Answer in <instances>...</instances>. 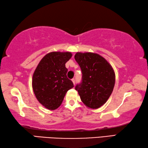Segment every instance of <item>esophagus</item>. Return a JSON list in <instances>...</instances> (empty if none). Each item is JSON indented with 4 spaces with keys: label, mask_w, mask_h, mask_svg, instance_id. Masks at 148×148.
Returning <instances> with one entry per match:
<instances>
[{
    "label": "esophagus",
    "mask_w": 148,
    "mask_h": 148,
    "mask_svg": "<svg viewBox=\"0 0 148 148\" xmlns=\"http://www.w3.org/2000/svg\"><path fill=\"white\" fill-rule=\"evenodd\" d=\"M72 82H73L74 85H75V79H72Z\"/></svg>",
    "instance_id": "esophagus-1"
}]
</instances>
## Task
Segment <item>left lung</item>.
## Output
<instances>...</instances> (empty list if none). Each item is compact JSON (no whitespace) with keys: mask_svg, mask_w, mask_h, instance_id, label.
<instances>
[{"mask_svg":"<svg viewBox=\"0 0 148 148\" xmlns=\"http://www.w3.org/2000/svg\"><path fill=\"white\" fill-rule=\"evenodd\" d=\"M82 72V79L75 89L81 100L90 109L106 103L113 90L115 74L111 65L98 53L77 52L74 56Z\"/></svg>","mask_w":148,"mask_h":148,"instance_id":"8db88e82","label":"left lung"}]
</instances>
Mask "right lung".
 Listing matches in <instances>:
<instances>
[{"instance_id":"right-lung-1","label":"right lung","mask_w":148,"mask_h":148,"mask_svg":"<svg viewBox=\"0 0 148 148\" xmlns=\"http://www.w3.org/2000/svg\"><path fill=\"white\" fill-rule=\"evenodd\" d=\"M72 56L69 52H50L42 58L35 70L32 87L37 100L45 108L58 109L67 91L74 87L66 76L68 69L65 67Z\"/></svg>"}]
</instances>
